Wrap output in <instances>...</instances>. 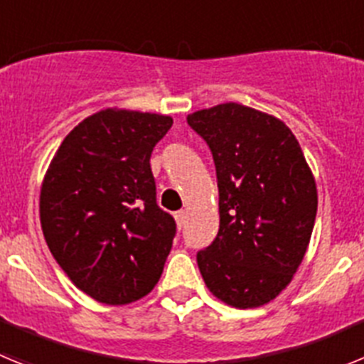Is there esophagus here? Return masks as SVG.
<instances>
[{
	"label": "esophagus",
	"instance_id": "1",
	"mask_svg": "<svg viewBox=\"0 0 364 364\" xmlns=\"http://www.w3.org/2000/svg\"><path fill=\"white\" fill-rule=\"evenodd\" d=\"M175 218H176V224H178V228H184L188 215H186L184 210H180V211H176V213H175Z\"/></svg>",
	"mask_w": 364,
	"mask_h": 364
}]
</instances>
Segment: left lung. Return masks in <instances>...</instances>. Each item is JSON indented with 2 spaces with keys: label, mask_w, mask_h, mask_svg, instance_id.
<instances>
[{
  "label": "left lung",
  "mask_w": 364,
  "mask_h": 364,
  "mask_svg": "<svg viewBox=\"0 0 364 364\" xmlns=\"http://www.w3.org/2000/svg\"><path fill=\"white\" fill-rule=\"evenodd\" d=\"M188 124L213 154L218 233L197 253L211 294L235 308L262 306L290 284L306 253L317 189L284 122L240 104L193 112Z\"/></svg>",
  "instance_id": "obj_1"
}]
</instances>
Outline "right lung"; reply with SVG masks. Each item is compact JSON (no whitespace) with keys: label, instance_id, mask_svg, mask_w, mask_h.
I'll use <instances>...</instances> for the list:
<instances>
[{"label":"right lung","instance_id":"add662e5","mask_svg":"<svg viewBox=\"0 0 364 364\" xmlns=\"http://www.w3.org/2000/svg\"><path fill=\"white\" fill-rule=\"evenodd\" d=\"M173 118L105 109L54 154L40 195L45 240L80 290L104 304L149 294L171 252L176 222L156 204L151 153Z\"/></svg>","mask_w":364,"mask_h":364}]
</instances>
